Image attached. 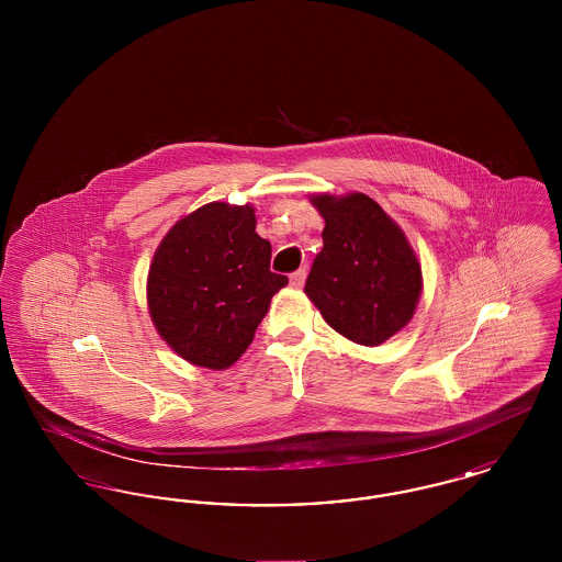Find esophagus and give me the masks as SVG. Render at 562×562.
Segmentation results:
<instances>
[{"mask_svg":"<svg viewBox=\"0 0 562 562\" xmlns=\"http://www.w3.org/2000/svg\"><path fill=\"white\" fill-rule=\"evenodd\" d=\"M305 276H307L305 268L296 269L294 273H291V286H293V289H303Z\"/></svg>","mask_w":562,"mask_h":562,"instance_id":"obj_1","label":"esophagus"}]
</instances>
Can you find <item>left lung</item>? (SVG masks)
I'll return each mask as SVG.
<instances>
[{"label":"left lung","instance_id":"left-lung-1","mask_svg":"<svg viewBox=\"0 0 562 562\" xmlns=\"http://www.w3.org/2000/svg\"><path fill=\"white\" fill-rule=\"evenodd\" d=\"M324 218L305 294L322 318L360 346H379L415 314L424 278L401 227L364 193L312 195Z\"/></svg>","mask_w":562,"mask_h":562}]
</instances>
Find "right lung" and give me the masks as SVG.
Wrapping results in <instances>:
<instances>
[{
  "instance_id": "add662e5",
  "label": "right lung",
  "mask_w": 562,
  "mask_h": 562,
  "mask_svg": "<svg viewBox=\"0 0 562 562\" xmlns=\"http://www.w3.org/2000/svg\"><path fill=\"white\" fill-rule=\"evenodd\" d=\"M255 209L211 202L183 216L160 241L147 278V305L161 339L195 367H232L252 344L271 296L289 284L269 271L271 244Z\"/></svg>"
}]
</instances>
